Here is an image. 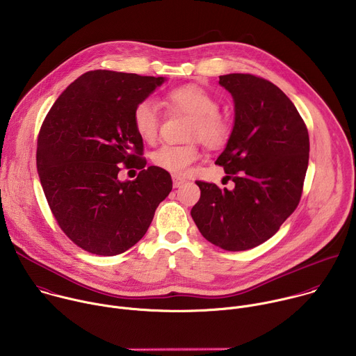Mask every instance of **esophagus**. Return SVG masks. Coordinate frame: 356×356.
I'll return each instance as SVG.
<instances>
[{
  "label": "esophagus",
  "mask_w": 356,
  "mask_h": 356,
  "mask_svg": "<svg viewBox=\"0 0 356 356\" xmlns=\"http://www.w3.org/2000/svg\"><path fill=\"white\" fill-rule=\"evenodd\" d=\"M172 179H173V187H175V188H177V187H181V186L184 184V181H186L183 177H180V176H176V175H173V177H172Z\"/></svg>",
  "instance_id": "34e87169"
}]
</instances>
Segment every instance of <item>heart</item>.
Returning <instances> with one entry per match:
<instances>
[{"label": "heart", "instance_id": "1", "mask_svg": "<svg viewBox=\"0 0 356 356\" xmlns=\"http://www.w3.org/2000/svg\"><path fill=\"white\" fill-rule=\"evenodd\" d=\"M165 104L170 111L191 117L187 138H198L210 147L222 146L231 134L229 121L218 113L220 101L209 90L195 84L176 87L166 92ZM132 124L138 136L147 143H154L161 128V114L154 101L145 98L134 107ZM200 158L197 143L163 145L152 154L155 166L173 175H186L190 166Z\"/></svg>", "mask_w": 356, "mask_h": 356}]
</instances>
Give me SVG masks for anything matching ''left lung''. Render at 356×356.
<instances>
[{
  "label": "left lung",
  "mask_w": 356,
  "mask_h": 356,
  "mask_svg": "<svg viewBox=\"0 0 356 356\" xmlns=\"http://www.w3.org/2000/svg\"><path fill=\"white\" fill-rule=\"evenodd\" d=\"M234 98V127L216 165L234 188L195 181L191 217L207 241L246 250L272 238L298 206L310 154L309 131L290 98L253 74L220 76Z\"/></svg>",
  "instance_id": "left-lung-1"
}]
</instances>
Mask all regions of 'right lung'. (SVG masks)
I'll use <instances>...</instances> for the list:
<instances>
[{
  "instance_id": "add662e5",
  "label": "right lung",
  "mask_w": 356,
  "mask_h": 356,
  "mask_svg": "<svg viewBox=\"0 0 356 356\" xmlns=\"http://www.w3.org/2000/svg\"><path fill=\"white\" fill-rule=\"evenodd\" d=\"M165 80L87 72L42 124L36 166L47 204L62 231L90 253L114 257L134 246L172 191L166 170L145 168L143 140L132 124L134 107ZM122 164L140 169L135 181L119 180Z\"/></svg>"
}]
</instances>
